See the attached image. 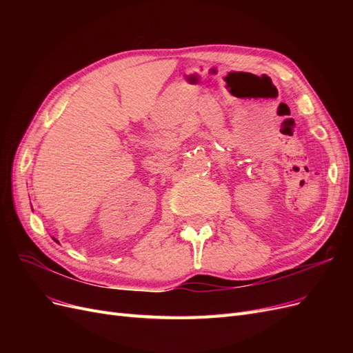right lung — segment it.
Returning a JSON list of instances; mask_svg holds the SVG:
<instances>
[{
  "instance_id": "obj_1",
  "label": "right lung",
  "mask_w": 353,
  "mask_h": 353,
  "mask_svg": "<svg viewBox=\"0 0 353 353\" xmlns=\"http://www.w3.org/2000/svg\"><path fill=\"white\" fill-rule=\"evenodd\" d=\"M54 241H57V240H56V239H54Z\"/></svg>"
}]
</instances>
